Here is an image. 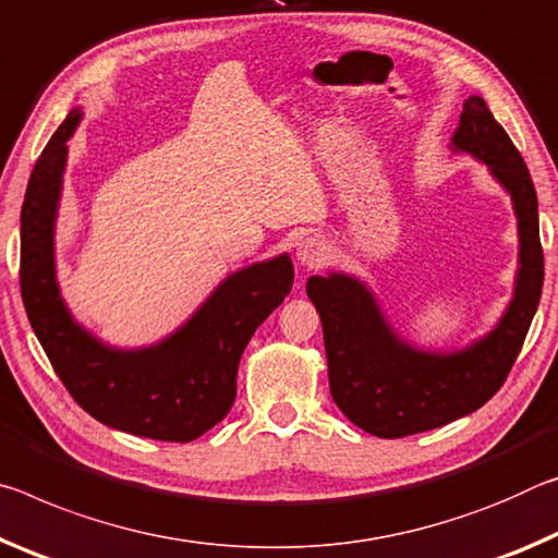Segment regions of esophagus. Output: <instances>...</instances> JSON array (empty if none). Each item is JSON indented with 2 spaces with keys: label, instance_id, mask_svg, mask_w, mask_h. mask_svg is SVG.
Segmentation results:
<instances>
[{
  "label": "esophagus",
  "instance_id": "esophagus-1",
  "mask_svg": "<svg viewBox=\"0 0 558 558\" xmlns=\"http://www.w3.org/2000/svg\"><path fill=\"white\" fill-rule=\"evenodd\" d=\"M326 254H328V246L324 240H318V236H304V240L296 244V262L304 269L322 267L326 262Z\"/></svg>",
  "mask_w": 558,
  "mask_h": 558
}]
</instances>
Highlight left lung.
I'll list each match as a JSON object with an SVG mask.
<instances>
[{"label":"left lung","mask_w":558,"mask_h":558,"mask_svg":"<svg viewBox=\"0 0 558 558\" xmlns=\"http://www.w3.org/2000/svg\"><path fill=\"white\" fill-rule=\"evenodd\" d=\"M450 150L487 166L517 219L514 289L487 333L460 349H423L392 326L376 291L355 274H314L306 281V294L322 316L333 403L355 427L386 440L435 430L485 405L514 365L542 299L544 252L534 182L482 96L464 100Z\"/></svg>","instance_id":"8db88e82"}]
</instances>
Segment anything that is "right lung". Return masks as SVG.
Masks as SVG:
<instances>
[{"label":"right lung","instance_id":"1","mask_svg":"<svg viewBox=\"0 0 558 558\" xmlns=\"http://www.w3.org/2000/svg\"><path fill=\"white\" fill-rule=\"evenodd\" d=\"M84 118L73 108L36 160L22 205V299L36 339L73 400L113 430L190 442L234 403L236 368L254 331L287 299V252L219 281L175 331L148 345H113L71 314L57 274V219L69 141Z\"/></svg>","mask_w":558,"mask_h":558}]
</instances>
